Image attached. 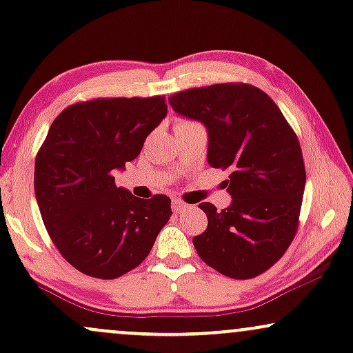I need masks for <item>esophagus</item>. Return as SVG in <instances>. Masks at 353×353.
Listing matches in <instances>:
<instances>
[{"label":"esophagus","mask_w":353,"mask_h":353,"mask_svg":"<svg viewBox=\"0 0 353 353\" xmlns=\"http://www.w3.org/2000/svg\"><path fill=\"white\" fill-rule=\"evenodd\" d=\"M188 203L181 202V201H172V212L174 214H181V212H184L185 209H188Z\"/></svg>","instance_id":"esophagus-1"}]
</instances>
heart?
Listing matches in <instances>:
<instances>
[{
    "mask_svg": "<svg viewBox=\"0 0 353 353\" xmlns=\"http://www.w3.org/2000/svg\"><path fill=\"white\" fill-rule=\"evenodd\" d=\"M182 123H188V121H181V123H179V125H182Z\"/></svg>",
    "mask_w": 353,
    "mask_h": 353,
    "instance_id": "1",
    "label": "heart"
}]
</instances>
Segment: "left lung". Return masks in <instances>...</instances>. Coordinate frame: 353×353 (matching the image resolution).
Returning a JSON list of instances; mask_svg holds the SVG:
<instances>
[{
  "mask_svg": "<svg viewBox=\"0 0 353 353\" xmlns=\"http://www.w3.org/2000/svg\"><path fill=\"white\" fill-rule=\"evenodd\" d=\"M174 112L201 121L207 161L230 169L232 202H202L205 232L194 236L202 261L228 278L248 279L274 265L294 239L305 188L303 152L281 110L260 88L217 83L169 97Z\"/></svg>",
  "mask_w": 353,
  "mask_h": 353,
  "instance_id": "8db88e82",
  "label": "left lung"
}]
</instances>
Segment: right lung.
Segmentation results:
<instances>
[{
    "label": "right lung",
    "instance_id": "1",
    "mask_svg": "<svg viewBox=\"0 0 353 353\" xmlns=\"http://www.w3.org/2000/svg\"><path fill=\"white\" fill-rule=\"evenodd\" d=\"M168 114L164 97L97 99L55 118L37 152L34 192L54 245L83 274L114 279L141 263L171 217V199L134 197L114 174Z\"/></svg>",
    "mask_w": 353,
    "mask_h": 353
}]
</instances>
